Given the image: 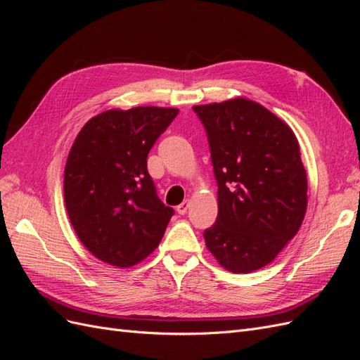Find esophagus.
<instances>
[{
	"label": "esophagus",
	"instance_id": "34e87169",
	"mask_svg": "<svg viewBox=\"0 0 360 360\" xmlns=\"http://www.w3.org/2000/svg\"><path fill=\"white\" fill-rule=\"evenodd\" d=\"M189 205H191V200H186V201H183L181 204H179V205H177L179 214H184V213H186L188 209H189Z\"/></svg>",
	"mask_w": 360,
	"mask_h": 360
}]
</instances>
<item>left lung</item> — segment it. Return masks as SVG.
I'll return each instance as SVG.
<instances>
[{
  "instance_id": "8db88e82",
  "label": "left lung",
  "mask_w": 360,
  "mask_h": 360,
  "mask_svg": "<svg viewBox=\"0 0 360 360\" xmlns=\"http://www.w3.org/2000/svg\"><path fill=\"white\" fill-rule=\"evenodd\" d=\"M217 181V219L205 246L224 269L267 266L297 234L308 207V177L291 127L254 101L197 105Z\"/></svg>"
}]
</instances>
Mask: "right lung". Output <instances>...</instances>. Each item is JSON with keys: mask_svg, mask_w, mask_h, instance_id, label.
<instances>
[{"mask_svg": "<svg viewBox=\"0 0 360 360\" xmlns=\"http://www.w3.org/2000/svg\"><path fill=\"white\" fill-rule=\"evenodd\" d=\"M177 108L108 110L79 130L64 168V202L81 243L103 263L132 267L159 246L174 214L147 171V156Z\"/></svg>", "mask_w": 360, "mask_h": 360, "instance_id": "obj_1", "label": "right lung"}]
</instances>
